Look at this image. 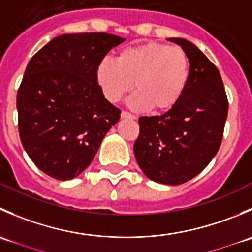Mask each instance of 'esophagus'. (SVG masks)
Segmentation results:
<instances>
[{
    "instance_id": "34e87169",
    "label": "esophagus",
    "mask_w": 252,
    "mask_h": 252,
    "mask_svg": "<svg viewBox=\"0 0 252 252\" xmlns=\"http://www.w3.org/2000/svg\"><path fill=\"white\" fill-rule=\"evenodd\" d=\"M121 117L124 119H135V116H133V114L129 113V112H126V111H122Z\"/></svg>"
}]
</instances>
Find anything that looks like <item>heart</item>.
I'll list each match as a JSON object with an SVG mask.
<instances>
[{
    "mask_svg": "<svg viewBox=\"0 0 252 252\" xmlns=\"http://www.w3.org/2000/svg\"><path fill=\"white\" fill-rule=\"evenodd\" d=\"M189 73V58L183 48L149 42L124 48L117 61L101 60L96 81L110 102H119L135 83L138 91L129 98L131 108L167 110L184 94Z\"/></svg>",
    "mask_w": 252,
    "mask_h": 252,
    "instance_id": "1",
    "label": "heart"
}]
</instances>
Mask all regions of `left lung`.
<instances>
[{"instance_id":"8db88e82","label":"left lung","mask_w":252,"mask_h":252,"mask_svg":"<svg viewBox=\"0 0 252 252\" xmlns=\"http://www.w3.org/2000/svg\"><path fill=\"white\" fill-rule=\"evenodd\" d=\"M168 40L187 53L189 81L171 110L139 118L134 154L147 178L179 185L201 173L220 150L228 98L217 67L199 48L180 37Z\"/></svg>"}]
</instances>
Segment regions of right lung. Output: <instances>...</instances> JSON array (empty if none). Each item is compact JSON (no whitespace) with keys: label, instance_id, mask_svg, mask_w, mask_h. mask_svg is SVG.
<instances>
[{"label":"right lung","instance_id":"right-lung-1","mask_svg":"<svg viewBox=\"0 0 252 252\" xmlns=\"http://www.w3.org/2000/svg\"><path fill=\"white\" fill-rule=\"evenodd\" d=\"M123 41L107 32L63 34L28 63L17 94L18 129L32 161L50 177H78L121 118L96 81V67Z\"/></svg>","mask_w":252,"mask_h":252}]
</instances>
